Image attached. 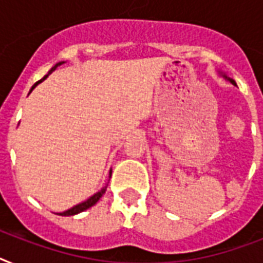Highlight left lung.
Wrapping results in <instances>:
<instances>
[{"instance_id": "8db88e82", "label": "left lung", "mask_w": 263, "mask_h": 263, "mask_svg": "<svg viewBox=\"0 0 263 263\" xmlns=\"http://www.w3.org/2000/svg\"><path fill=\"white\" fill-rule=\"evenodd\" d=\"M218 73H220V75H221V76H222V78H224V79H225V80H228L229 83H232V84H233V86H236V82H235V80H233V79H232V78H229V76H228V75H227V73H224V72H221V71H218Z\"/></svg>"}]
</instances>
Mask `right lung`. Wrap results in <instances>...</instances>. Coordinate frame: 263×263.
Listing matches in <instances>:
<instances>
[{"label": "right lung", "mask_w": 263, "mask_h": 263, "mask_svg": "<svg viewBox=\"0 0 263 263\" xmlns=\"http://www.w3.org/2000/svg\"><path fill=\"white\" fill-rule=\"evenodd\" d=\"M64 63H65V61H60V63L55 64L54 67L51 68L50 71H49V73H47V75L43 76V79H41V80H39V82H36V83H35L34 86H32V88H31V90H30V92H31V91H32V90H34V88L36 87V86H38L39 83H42L43 80L46 79L47 76L50 75L51 72L55 71V69H57V67H60V65H61V64H64ZM110 176H111V169H110V172H109V179H110ZM106 188H107V184H106V185H105V187L102 188V190H99V191L97 192V194H94V195H92V196H90V198H88L87 200H84V202H82V203L76 204V206H73V208L68 209V210H65V212L57 213V214H59V216H65V217H68V216H75V214H79V213L84 212V210H87V209H90L91 206H94V204L97 203V202H98L99 199H101V196H102L103 194H105V191H106Z\"/></svg>", "instance_id": "right-lung-1"}]
</instances>
